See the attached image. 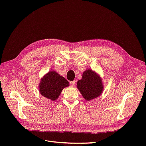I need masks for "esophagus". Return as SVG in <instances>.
I'll return each mask as SVG.
<instances>
[{"label": "esophagus", "mask_w": 146, "mask_h": 146, "mask_svg": "<svg viewBox=\"0 0 146 146\" xmlns=\"http://www.w3.org/2000/svg\"><path fill=\"white\" fill-rule=\"evenodd\" d=\"M76 82L75 81V80L72 81V82H70V85H71L72 86H74L76 85Z\"/></svg>", "instance_id": "34e87169"}]
</instances>
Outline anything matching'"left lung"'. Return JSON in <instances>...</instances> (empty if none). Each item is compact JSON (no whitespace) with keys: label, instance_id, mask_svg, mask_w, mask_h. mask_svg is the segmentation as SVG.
Listing matches in <instances>:
<instances>
[{"label":"left lung","instance_id":"left-lung-1","mask_svg":"<svg viewBox=\"0 0 146 146\" xmlns=\"http://www.w3.org/2000/svg\"><path fill=\"white\" fill-rule=\"evenodd\" d=\"M77 87L83 98L88 101L98 98L104 90L102 79L91 69L83 72L82 79L77 83Z\"/></svg>","mask_w":146,"mask_h":146}]
</instances>
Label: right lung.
<instances>
[{
	"mask_svg": "<svg viewBox=\"0 0 146 146\" xmlns=\"http://www.w3.org/2000/svg\"><path fill=\"white\" fill-rule=\"evenodd\" d=\"M69 85V82L64 77L55 70H51L41 78L39 84V91L41 96L55 101L64 88Z\"/></svg>",
	"mask_w": 146,
	"mask_h": 146,
	"instance_id": "right-lung-1",
	"label": "right lung"
}]
</instances>
